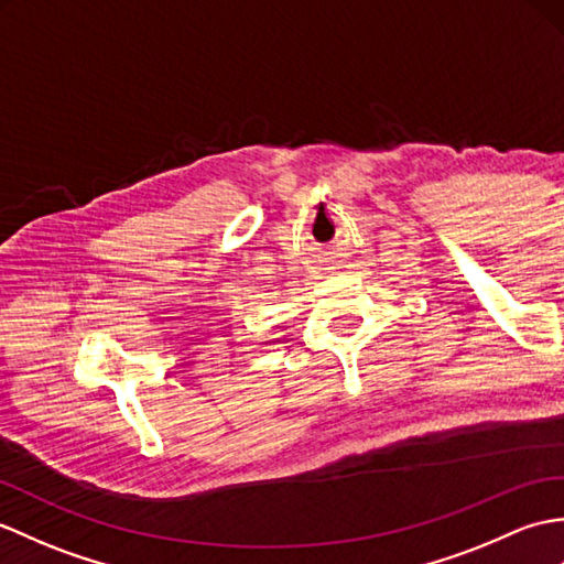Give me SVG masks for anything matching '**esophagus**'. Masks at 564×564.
Instances as JSON below:
<instances>
[{"label": "esophagus", "mask_w": 564, "mask_h": 564, "mask_svg": "<svg viewBox=\"0 0 564 564\" xmlns=\"http://www.w3.org/2000/svg\"><path fill=\"white\" fill-rule=\"evenodd\" d=\"M324 269L329 271V273H334V271L338 269V261H336L334 254H326V257H324Z\"/></svg>", "instance_id": "obj_1"}]
</instances>
